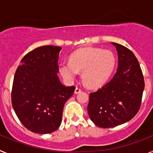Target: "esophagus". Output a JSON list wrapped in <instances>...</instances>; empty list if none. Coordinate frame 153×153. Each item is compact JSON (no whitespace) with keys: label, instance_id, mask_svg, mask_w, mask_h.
Returning a JSON list of instances; mask_svg holds the SVG:
<instances>
[{"label":"esophagus","instance_id":"esophagus-1","mask_svg":"<svg viewBox=\"0 0 153 153\" xmlns=\"http://www.w3.org/2000/svg\"><path fill=\"white\" fill-rule=\"evenodd\" d=\"M80 92H81V89L79 88V87H77V86H76L75 89V91H74V93H75L76 94H77V93H80Z\"/></svg>","mask_w":153,"mask_h":153}]
</instances>
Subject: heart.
Instances as JSON below:
<instances>
[{
    "label": "heart",
    "instance_id": "heart-1",
    "mask_svg": "<svg viewBox=\"0 0 153 153\" xmlns=\"http://www.w3.org/2000/svg\"><path fill=\"white\" fill-rule=\"evenodd\" d=\"M116 64L113 53L96 47L82 48L73 53L70 62H62L59 72L66 82L73 83L82 73V80L90 88L102 86L110 76Z\"/></svg>",
    "mask_w": 153,
    "mask_h": 153
}]
</instances>
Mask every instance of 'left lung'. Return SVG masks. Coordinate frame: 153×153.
<instances>
[{
	"instance_id": "8db88e82",
	"label": "left lung",
	"mask_w": 153,
	"mask_h": 153,
	"mask_svg": "<svg viewBox=\"0 0 153 153\" xmlns=\"http://www.w3.org/2000/svg\"><path fill=\"white\" fill-rule=\"evenodd\" d=\"M118 53V68L109 83L90 94L89 116L102 128L117 126L132 120L141 106L145 87L143 72L134 53L112 43Z\"/></svg>"
}]
</instances>
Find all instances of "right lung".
I'll return each mask as SVG.
<instances>
[{
	"label": "right lung",
	"instance_id": "1",
	"mask_svg": "<svg viewBox=\"0 0 153 153\" xmlns=\"http://www.w3.org/2000/svg\"><path fill=\"white\" fill-rule=\"evenodd\" d=\"M61 47L43 46L23 57L13 77L11 102L21 123L47 134L60 127L65 102L75 86H65L57 76Z\"/></svg>",
	"mask_w": 153,
	"mask_h": 153
}]
</instances>
